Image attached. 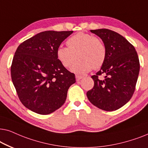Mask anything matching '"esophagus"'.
<instances>
[{
	"label": "esophagus",
	"mask_w": 148,
	"mask_h": 148,
	"mask_svg": "<svg viewBox=\"0 0 148 148\" xmlns=\"http://www.w3.org/2000/svg\"><path fill=\"white\" fill-rule=\"evenodd\" d=\"M83 78V76H79V75H76V81H79L82 79V78Z\"/></svg>",
	"instance_id": "obj_1"
}]
</instances>
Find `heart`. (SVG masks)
Instances as JSON below:
<instances>
[{"label": "heart", "instance_id": "heart-1", "mask_svg": "<svg viewBox=\"0 0 148 148\" xmlns=\"http://www.w3.org/2000/svg\"><path fill=\"white\" fill-rule=\"evenodd\" d=\"M67 47H60L57 49V58L65 68L78 74L90 72L92 68L97 70L103 66L106 58V49L103 42L93 35L78 32L67 40Z\"/></svg>", "mask_w": 148, "mask_h": 148}]
</instances>
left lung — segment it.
<instances>
[{
  "mask_svg": "<svg viewBox=\"0 0 148 148\" xmlns=\"http://www.w3.org/2000/svg\"><path fill=\"white\" fill-rule=\"evenodd\" d=\"M106 49L105 62L91 76L94 86L86 92L92 105L105 111L116 110L131 99L139 73V61L133 45L119 33L108 29L90 30ZM101 75L104 78L99 77Z\"/></svg>",
  "mask_w": 148,
  "mask_h": 148,
  "instance_id": "obj_1",
  "label": "left lung"
}]
</instances>
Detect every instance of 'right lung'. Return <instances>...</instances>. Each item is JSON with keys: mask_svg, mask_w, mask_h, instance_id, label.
<instances>
[{"mask_svg": "<svg viewBox=\"0 0 148 148\" xmlns=\"http://www.w3.org/2000/svg\"><path fill=\"white\" fill-rule=\"evenodd\" d=\"M73 31H45L21 43L11 67L12 81L23 105L46 115L62 107L75 75L57 58V49Z\"/></svg>", "mask_w": 148, "mask_h": 148, "instance_id": "right-lung-1", "label": "right lung"}]
</instances>
